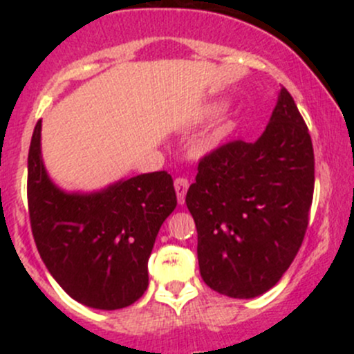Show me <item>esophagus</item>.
I'll list each match as a JSON object with an SVG mask.
<instances>
[{"label": "esophagus", "instance_id": "1", "mask_svg": "<svg viewBox=\"0 0 354 354\" xmlns=\"http://www.w3.org/2000/svg\"><path fill=\"white\" fill-rule=\"evenodd\" d=\"M188 185L190 183H188L187 178H176V180H174V190H176V195H178V203L185 202V195H187Z\"/></svg>", "mask_w": 354, "mask_h": 354}]
</instances>
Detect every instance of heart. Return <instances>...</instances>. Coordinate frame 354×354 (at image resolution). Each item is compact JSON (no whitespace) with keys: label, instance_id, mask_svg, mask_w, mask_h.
<instances>
[{"label":"heart","instance_id":"b5f03b06","mask_svg":"<svg viewBox=\"0 0 354 354\" xmlns=\"http://www.w3.org/2000/svg\"><path fill=\"white\" fill-rule=\"evenodd\" d=\"M221 109H223V104H221V102H210V104L203 106L202 111H200V118H202V120H205V118H212L216 116ZM227 130H230L227 124H219V127L214 128V130L210 131L209 137L205 138L207 147H214V145L219 144V142L226 137Z\"/></svg>","mask_w":354,"mask_h":354}]
</instances>
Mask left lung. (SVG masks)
Segmentation results:
<instances>
[{"mask_svg": "<svg viewBox=\"0 0 354 354\" xmlns=\"http://www.w3.org/2000/svg\"><path fill=\"white\" fill-rule=\"evenodd\" d=\"M313 183L312 138L283 87L255 142H230L198 162L185 202L203 283L240 299L276 286L305 238Z\"/></svg>", "mask_w": 354, "mask_h": 354, "instance_id": "8db88e82", "label": "left lung"}]
</instances>
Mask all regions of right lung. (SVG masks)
<instances>
[{
    "mask_svg": "<svg viewBox=\"0 0 354 354\" xmlns=\"http://www.w3.org/2000/svg\"><path fill=\"white\" fill-rule=\"evenodd\" d=\"M41 120L28 149L27 198L32 234L51 276L78 303L118 310L149 286L156 236L176 207L166 171L120 180L91 194L53 183L41 156Z\"/></svg>",
    "mask_w": 354,
    "mask_h": 354,
    "instance_id": "1",
    "label": "right lung"
}]
</instances>
